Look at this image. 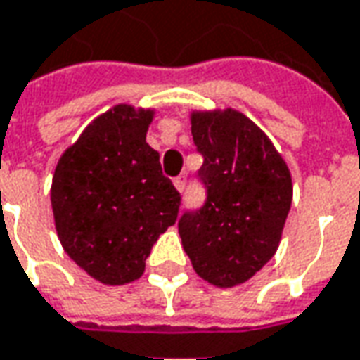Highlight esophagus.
I'll return each mask as SVG.
<instances>
[{"label":"esophagus","mask_w":360,"mask_h":360,"mask_svg":"<svg viewBox=\"0 0 360 360\" xmlns=\"http://www.w3.org/2000/svg\"><path fill=\"white\" fill-rule=\"evenodd\" d=\"M173 185L177 187V191H181V193H183V191H185V185H187V175H185V173H181L179 177H175Z\"/></svg>","instance_id":"1"}]
</instances>
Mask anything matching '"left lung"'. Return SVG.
<instances>
[{
	"mask_svg": "<svg viewBox=\"0 0 360 360\" xmlns=\"http://www.w3.org/2000/svg\"><path fill=\"white\" fill-rule=\"evenodd\" d=\"M191 124L206 198L179 218L183 248L205 281L241 285L278 248L292 202L290 172L271 140L238 110L195 112Z\"/></svg>",
	"mask_w": 360,
	"mask_h": 360,
	"instance_id": "1",
	"label": "left lung"
}]
</instances>
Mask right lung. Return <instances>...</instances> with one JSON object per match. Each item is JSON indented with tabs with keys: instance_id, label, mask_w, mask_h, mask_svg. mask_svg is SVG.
<instances>
[{
	"instance_id": "obj_1",
	"label": "right lung",
	"mask_w": 360,
	"mask_h": 360,
	"mask_svg": "<svg viewBox=\"0 0 360 360\" xmlns=\"http://www.w3.org/2000/svg\"><path fill=\"white\" fill-rule=\"evenodd\" d=\"M152 110L117 105L85 128L52 179L58 238L103 285L142 276L158 238L175 224L181 195L146 142Z\"/></svg>"
}]
</instances>
